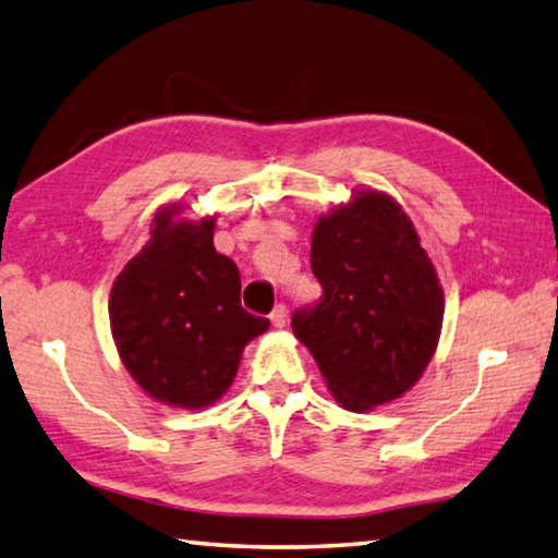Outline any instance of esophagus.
<instances>
[{
  "label": "esophagus",
  "mask_w": 558,
  "mask_h": 558,
  "mask_svg": "<svg viewBox=\"0 0 558 558\" xmlns=\"http://www.w3.org/2000/svg\"><path fill=\"white\" fill-rule=\"evenodd\" d=\"M287 315H289V311H287V305H277L275 311H271V315H269V320H271V325L275 327H283L287 325Z\"/></svg>",
  "instance_id": "34e87169"
}]
</instances>
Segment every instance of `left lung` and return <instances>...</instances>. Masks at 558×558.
Returning a JSON list of instances; mask_svg holds the SVG:
<instances>
[{"label":"left lung","mask_w":558,"mask_h":558,"mask_svg":"<svg viewBox=\"0 0 558 558\" xmlns=\"http://www.w3.org/2000/svg\"><path fill=\"white\" fill-rule=\"evenodd\" d=\"M311 267L323 295L291 327L329 392L351 412L402 397L434 356L446 308L409 216L383 192H356L317 219Z\"/></svg>","instance_id":"8db88e82"}]
</instances>
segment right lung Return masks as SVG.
Segmentation results:
<instances>
[{"label":"right lung","instance_id":"add662e5","mask_svg":"<svg viewBox=\"0 0 558 558\" xmlns=\"http://www.w3.org/2000/svg\"><path fill=\"white\" fill-rule=\"evenodd\" d=\"M178 204L154 216L151 241L118 275L110 329L124 368L154 400L202 409L231 388L267 317L241 305V275L216 253L214 216L187 221Z\"/></svg>","mask_w":558,"mask_h":558}]
</instances>
